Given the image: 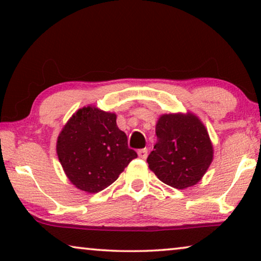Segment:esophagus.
<instances>
[{
	"label": "esophagus",
	"instance_id": "obj_1",
	"mask_svg": "<svg viewBox=\"0 0 261 261\" xmlns=\"http://www.w3.org/2000/svg\"><path fill=\"white\" fill-rule=\"evenodd\" d=\"M138 154H139V156H140L141 159H146V158H147V154H148L147 148H141V149H139Z\"/></svg>",
	"mask_w": 261,
	"mask_h": 261
}]
</instances>
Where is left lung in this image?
<instances>
[{"label":"left lung","instance_id":"left-lung-1","mask_svg":"<svg viewBox=\"0 0 261 261\" xmlns=\"http://www.w3.org/2000/svg\"><path fill=\"white\" fill-rule=\"evenodd\" d=\"M156 144L148 167L163 183L176 189L197 184L213 162L208 130L194 114H165L155 126Z\"/></svg>","mask_w":261,"mask_h":261}]
</instances>
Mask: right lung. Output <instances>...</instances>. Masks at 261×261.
Masks as SVG:
<instances>
[{
	"label": "right lung",
	"instance_id": "right-lung-1",
	"mask_svg": "<svg viewBox=\"0 0 261 261\" xmlns=\"http://www.w3.org/2000/svg\"><path fill=\"white\" fill-rule=\"evenodd\" d=\"M57 154L71 183L89 194L113 184L138 156L117 127L115 114L95 107L77 110L67 121L57 141Z\"/></svg>",
	"mask_w": 261,
	"mask_h": 261
}]
</instances>
